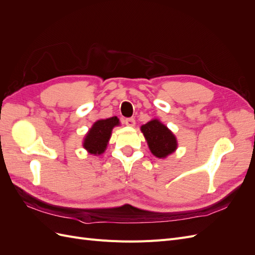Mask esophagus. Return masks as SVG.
Listing matches in <instances>:
<instances>
[{"label":"esophagus","instance_id":"esophagus-1","mask_svg":"<svg viewBox=\"0 0 255 255\" xmlns=\"http://www.w3.org/2000/svg\"><path fill=\"white\" fill-rule=\"evenodd\" d=\"M125 122L128 127H135V119L134 118H127L125 120Z\"/></svg>","mask_w":255,"mask_h":255}]
</instances>
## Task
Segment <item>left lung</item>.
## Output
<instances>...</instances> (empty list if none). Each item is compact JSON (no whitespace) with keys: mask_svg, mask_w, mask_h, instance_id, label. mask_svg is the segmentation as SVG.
<instances>
[{"mask_svg":"<svg viewBox=\"0 0 255 255\" xmlns=\"http://www.w3.org/2000/svg\"><path fill=\"white\" fill-rule=\"evenodd\" d=\"M149 149L154 156L165 158L177 148V141L173 133L158 119H153L141 128Z\"/></svg>","mask_w":255,"mask_h":255,"instance_id":"1","label":"left lung"}]
</instances>
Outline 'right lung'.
Instances as JSON below:
<instances>
[{
    "label": "right lung",
    "mask_w": 255,
    "mask_h": 255,
    "mask_svg": "<svg viewBox=\"0 0 255 255\" xmlns=\"http://www.w3.org/2000/svg\"><path fill=\"white\" fill-rule=\"evenodd\" d=\"M119 125L120 122L117 117L96 121L85 136L83 146L88 153L94 154V155H100L104 153L112 136L113 128Z\"/></svg>",
    "instance_id": "right-lung-1"
}]
</instances>
